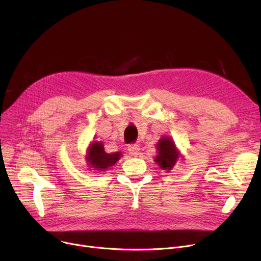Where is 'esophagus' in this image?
Here are the masks:
<instances>
[{"instance_id": "obj_1", "label": "esophagus", "mask_w": 261, "mask_h": 261, "mask_svg": "<svg viewBox=\"0 0 261 261\" xmlns=\"http://www.w3.org/2000/svg\"><path fill=\"white\" fill-rule=\"evenodd\" d=\"M128 151L132 155H138L140 151V146L138 144H131L128 146Z\"/></svg>"}]
</instances>
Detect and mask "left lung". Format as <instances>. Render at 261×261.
Returning a JSON list of instances; mask_svg holds the SVG:
<instances>
[{"mask_svg":"<svg viewBox=\"0 0 261 261\" xmlns=\"http://www.w3.org/2000/svg\"><path fill=\"white\" fill-rule=\"evenodd\" d=\"M159 155L155 159V162L160 165L161 168L171 170L177 161V153L174 143L169 138H163L158 144Z\"/></svg>","mask_w":261,"mask_h":261,"instance_id":"1","label":"left lung"}]
</instances>
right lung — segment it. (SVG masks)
Segmentation results:
<instances>
[{
    "label": "right lung",
    "mask_w": 261,
    "mask_h": 261,
    "mask_svg": "<svg viewBox=\"0 0 261 261\" xmlns=\"http://www.w3.org/2000/svg\"><path fill=\"white\" fill-rule=\"evenodd\" d=\"M120 153L115 152L109 154L105 151L101 143L95 142L91 145L88 152V162L90 165L96 169H106L108 167L113 166L114 164L119 160Z\"/></svg>",
    "instance_id": "right-lung-1"
}]
</instances>
